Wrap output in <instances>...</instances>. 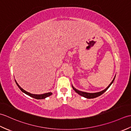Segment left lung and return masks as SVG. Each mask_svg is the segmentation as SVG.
Returning a JSON list of instances; mask_svg holds the SVG:
<instances>
[{"label":"left lung","instance_id":"1","mask_svg":"<svg viewBox=\"0 0 131 131\" xmlns=\"http://www.w3.org/2000/svg\"><path fill=\"white\" fill-rule=\"evenodd\" d=\"M115 76L114 77V79H113V80H112V82H111L110 84L109 85H108V87H107L106 88H105L104 90H103V91H102L99 92H96V93H87V92H85L80 91H79V90H77V89L75 88L73 85H72V87H73V90H74L77 93H78V94H79V95L82 96L84 97H85V98H87V99H94V98H96V97H97L100 96V95H101V94L104 93L106 91L107 89L110 87L111 85L112 84V83H113L114 80V79H115Z\"/></svg>","mask_w":131,"mask_h":131}]
</instances>
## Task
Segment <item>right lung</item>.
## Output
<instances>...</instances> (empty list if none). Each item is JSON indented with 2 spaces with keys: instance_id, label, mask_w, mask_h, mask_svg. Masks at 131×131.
<instances>
[{
  "instance_id": "add662e5",
  "label": "right lung",
  "mask_w": 131,
  "mask_h": 131,
  "mask_svg": "<svg viewBox=\"0 0 131 131\" xmlns=\"http://www.w3.org/2000/svg\"><path fill=\"white\" fill-rule=\"evenodd\" d=\"M15 82H16V83L17 85V86L18 87V88H19V89H20L21 91L22 92H23L24 93H25V94H27V95H29V96L32 97V98H34V99H38V100L44 99L46 98V97H48V96H49L52 95V94L51 92H48V93H44V94H31V93H30L28 92H26V91H25L24 90H23V89L22 88L20 87V86H19V85H18V83H17L16 80H15Z\"/></svg>"
}]
</instances>
